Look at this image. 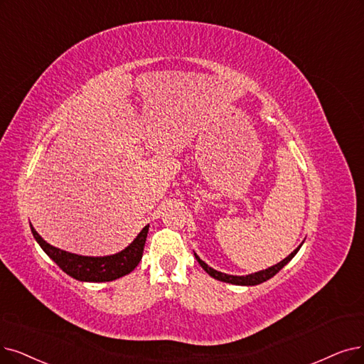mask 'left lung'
<instances>
[{
    "instance_id": "1",
    "label": "left lung",
    "mask_w": 364,
    "mask_h": 364,
    "mask_svg": "<svg viewBox=\"0 0 364 364\" xmlns=\"http://www.w3.org/2000/svg\"><path fill=\"white\" fill-rule=\"evenodd\" d=\"M301 246V245H300ZM300 246H297V248L289 254L287 258H284L282 261H279L278 264H274V266H272V267H269V269H266V270H259V272H255V273H251V274H246V276H235V274H227V273H223V272H218V270H215V269H212V267H209L205 261L203 259H200V257L194 252V255H196V258H197V261H198V264L205 269V272L208 273V274H210L212 278H215V279H218V281H223V282H227V284H232V285H246V287H250V285H258V284H261V282H266L267 279H270V278H273V276L278 273L285 264H288L289 261L293 259V257L299 252V250H300Z\"/></svg>"
}]
</instances>
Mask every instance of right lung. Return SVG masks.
<instances>
[{
	"label": "right lung",
	"instance_id": "1",
	"mask_svg": "<svg viewBox=\"0 0 364 364\" xmlns=\"http://www.w3.org/2000/svg\"><path fill=\"white\" fill-rule=\"evenodd\" d=\"M148 230L149 225L144 227L137 237L118 254L106 257H85L55 248L43 239L31 225L33 236L41 246V250L60 266V269H63V272L82 282H109L133 272L141 259Z\"/></svg>",
	"mask_w": 364,
	"mask_h": 364
}]
</instances>
